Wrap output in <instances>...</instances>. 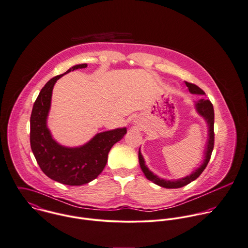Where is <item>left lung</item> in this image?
<instances>
[{"instance_id":"8db88e82","label":"left lung","mask_w":248,"mask_h":248,"mask_svg":"<svg viewBox=\"0 0 248 248\" xmlns=\"http://www.w3.org/2000/svg\"><path fill=\"white\" fill-rule=\"evenodd\" d=\"M186 87L188 88L189 92L191 93L194 94H205V92L200 89L198 86L192 84V83H188L186 82ZM195 108L197 113L203 117L205 119V121L207 122L208 124V141H207V146H206V150H205V156H204V160L203 163L196 169L194 170L190 175L182 178V179H178V180H164L161 179L159 177H157L156 175H155L146 165L145 160L143 155H141V151L139 149V153H138V157H139V164L140 167L143 171V173L145 174L146 178L148 180H150L151 182H153L154 184L165 187V188H180L183 187L188 184H190L191 182L195 181L205 170V168L207 167L210 159H211V155L214 150V145H215V132H214V124H215V111H214V106L212 104V102L208 99H200L195 103Z\"/></svg>"}]
</instances>
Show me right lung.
Returning a JSON list of instances; mask_svg holds the SVG:
<instances>
[{
	"label": "right lung",
	"instance_id": "add662e5",
	"mask_svg": "<svg viewBox=\"0 0 248 248\" xmlns=\"http://www.w3.org/2000/svg\"><path fill=\"white\" fill-rule=\"evenodd\" d=\"M87 65L76 64L49 80L34 101L31 115L30 141L37 164L48 178L66 186H82L94 180L103 171L111 148L126 133V127L103 131L74 148L64 147L52 137L47 118L54 85L64 74Z\"/></svg>",
	"mask_w": 248,
	"mask_h": 248
}]
</instances>
